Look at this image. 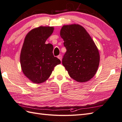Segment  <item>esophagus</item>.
I'll use <instances>...</instances> for the list:
<instances>
[{"instance_id":"34e87169","label":"esophagus","mask_w":122,"mask_h":122,"mask_svg":"<svg viewBox=\"0 0 122 122\" xmlns=\"http://www.w3.org/2000/svg\"><path fill=\"white\" fill-rule=\"evenodd\" d=\"M58 58L61 61H62V56H61V55H59V56H58Z\"/></svg>"}]
</instances>
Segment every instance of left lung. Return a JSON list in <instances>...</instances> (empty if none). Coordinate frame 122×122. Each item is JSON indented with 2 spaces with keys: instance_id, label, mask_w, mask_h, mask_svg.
Instances as JSON below:
<instances>
[{
  "instance_id": "1",
  "label": "left lung",
  "mask_w": 122,
  "mask_h": 122,
  "mask_svg": "<svg viewBox=\"0 0 122 122\" xmlns=\"http://www.w3.org/2000/svg\"><path fill=\"white\" fill-rule=\"evenodd\" d=\"M66 52L62 64L70 76L78 82H85L96 74L100 63L99 52L92 38L82 25H64L60 30Z\"/></svg>"
}]
</instances>
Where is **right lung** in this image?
<instances>
[{"label":"right lung","mask_w":122,"mask_h":122,"mask_svg":"<svg viewBox=\"0 0 122 122\" xmlns=\"http://www.w3.org/2000/svg\"><path fill=\"white\" fill-rule=\"evenodd\" d=\"M53 30V27L40 26L30 31L25 38L20 53V64L25 76L33 83L46 81L54 67L61 63L53 56V45L46 44Z\"/></svg>","instance_id":"1"}]
</instances>
